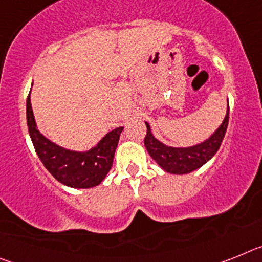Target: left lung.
Masks as SVG:
<instances>
[{
	"label": "left lung",
	"instance_id": "8db88e82",
	"mask_svg": "<svg viewBox=\"0 0 262 262\" xmlns=\"http://www.w3.org/2000/svg\"><path fill=\"white\" fill-rule=\"evenodd\" d=\"M228 118H230V107H227L226 117L221 126L217 127L216 131L209 139H206L205 142L193 145V147L184 148L168 147L157 140L152 134L149 124L145 122L147 135L144 138V145L148 154L151 155L152 159L165 172L173 173V174H186L205 165L216 154L226 135Z\"/></svg>",
	"mask_w": 262,
	"mask_h": 262
}]
</instances>
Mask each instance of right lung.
I'll return each instance as SVG.
<instances>
[{
	"label": "right lung",
	"instance_id": "right-lung-1",
	"mask_svg": "<svg viewBox=\"0 0 262 262\" xmlns=\"http://www.w3.org/2000/svg\"><path fill=\"white\" fill-rule=\"evenodd\" d=\"M27 126L30 138L43 165L62 185L75 189H89L99 185L113 165L115 149L123 127L106 134L96 147L77 152L51 142L36 128L30 94L26 102Z\"/></svg>",
	"mask_w": 262,
	"mask_h": 262
}]
</instances>
